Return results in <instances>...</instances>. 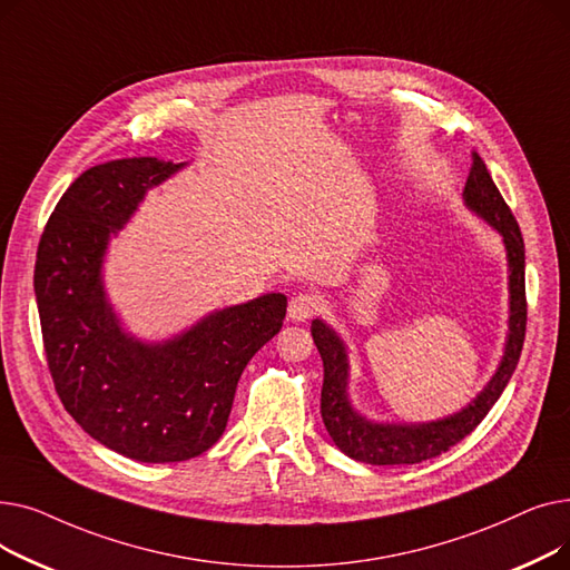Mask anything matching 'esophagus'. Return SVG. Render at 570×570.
Returning <instances> with one entry per match:
<instances>
[{"label":"esophagus","mask_w":570,"mask_h":570,"mask_svg":"<svg viewBox=\"0 0 570 570\" xmlns=\"http://www.w3.org/2000/svg\"><path fill=\"white\" fill-rule=\"evenodd\" d=\"M321 297L316 293H297L288 303V318L291 321H307L318 312Z\"/></svg>","instance_id":"esophagus-1"}]
</instances>
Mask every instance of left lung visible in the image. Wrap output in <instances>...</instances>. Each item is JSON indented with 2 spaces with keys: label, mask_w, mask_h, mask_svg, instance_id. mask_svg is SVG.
<instances>
[{
  "label": "left lung",
  "mask_w": 570,
  "mask_h": 570,
  "mask_svg": "<svg viewBox=\"0 0 570 570\" xmlns=\"http://www.w3.org/2000/svg\"><path fill=\"white\" fill-rule=\"evenodd\" d=\"M464 205L473 215L485 219L503 237L508 261V335L497 372L488 385L462 411L430 423H376L365 417L348 400V351L342 337L323 318L312 321V337L323 361L321 415L327 434L340 451L357 462L391 466L417 464L451 451L466 434H471L503 387L511 381L527 331V297H524V239L520 226L499 194L488 173L485 161L473 153V164L464 185Z\"/></svg>",
  "instance_id": "8db88e82"
}]
</instances>
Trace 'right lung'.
<instances>
[{"label": "right lung", "mask_w": 570, "mask_h": 570, "mask_svg": "<svg viewBox=\"0 0 570 570\" xmlns=\"http://www.w3.org/2000/svg\"><path fill=\"white\" fill-rule=\"evenodd\" d=\"M185 166L134 157L85 170L50 215L35 267L59 400L101 445L149 464L185 462L219 441L239 376L286 316V295L265 293L164 342L125 331L104 284L108 243L145 194Z\"/></svg>", "instance_id": "1"}]
</instances>
